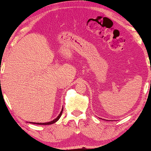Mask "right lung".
I'll return each mask as SVG.
<instances>
[{"label": "right lung", "mask_w": 151, "mask_h": 151, "mask_svg": "<svg viewBox=\"0 0 151 151\" xmlns=\"http://www.w3.org/2000/svg\"><path fill=\"white\" fill-rule=\"evenodd\" d=\"M63 110V109H62V111H61V112H60V113L59 115H58V116H57V118L55 119V120H53V121H52L48 122H42V123H39V122H37V123H36V122H32V123H33V124H42V125H48V124H51L55 123V122H57V121H58V120L60 119V117L61 116V114H62Z\"/></svg>", "instance_id": "right-lung-1"}]
</instances>
